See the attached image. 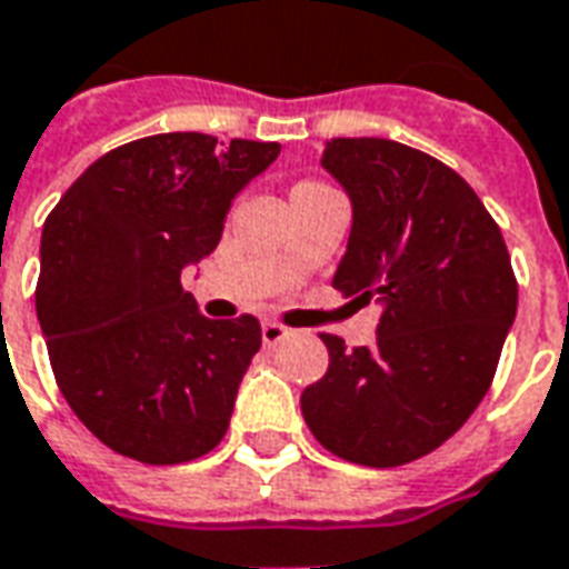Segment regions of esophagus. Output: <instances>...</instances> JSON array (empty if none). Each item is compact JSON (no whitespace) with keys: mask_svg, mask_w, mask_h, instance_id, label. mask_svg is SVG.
<instances>
[{"mask_svg":"<svg viewBox=\"0 0 569 569\" xmlns=\"http://www.w3.org/2000/svg\"><path fill=\"white\" fill-rule=\"evenodd\" d=\"M291 337V330L284 328V325H278V321H263V346H278L281 340H288Z\"/></svg>","mask_w":569,"mask_h":569,"instance_id":"obj_1","label":"esophagus"}]
</instances>
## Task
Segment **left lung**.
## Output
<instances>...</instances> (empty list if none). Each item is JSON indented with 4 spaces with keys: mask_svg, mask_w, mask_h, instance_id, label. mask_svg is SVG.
I'll return each mask as SVG.
<instances>
[{
    "mask_svg": "<svg viewBox=\"0 0 569 569\" xmlns=\"http://www.w3.org/2000/svg\"><path fill=\"white\" fill-rule=\"evenodd\" d=\"M321 168L352 201L333 288L382 303L377 342L321 333L328 373L300 395L306 426L340 459L392 469L432 453L481 405L515 325L518 284L475 189L420 149L337 137Z\"/></svg>",
    "mask_w": 569,
    "mask_h": 569,
    "instance_id": "1",
    "label": "left lung"
}]
</instances>
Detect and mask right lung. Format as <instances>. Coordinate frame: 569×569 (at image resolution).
<instances>
[{"label":"right lung","instance_id":"right-lung-1","mask_svg":"<svg viewBox=\"0 0 569 569\" xmlns=\"http://www.w3.org/2000/svg\"><path fill=\"white\" fill-rule=\"evenodd\" d=\"M281 147L174 131L100 156L48 213L36 316L72 413L147 466L227 435L260 321H213L180 272L217 248L232 201Z\"/></svg>","mask_w":569,"mask_h":569}]
</instances>
